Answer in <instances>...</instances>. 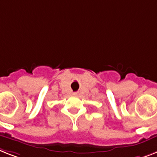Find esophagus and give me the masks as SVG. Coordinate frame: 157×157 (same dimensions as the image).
<instances>
[{
  "label": "esophagus",
  "instance_id": "esophagus-1",
  "mask_svg": "<svg viewBox=\"0 0 157 157\" xmlns=\"http://www.w3.org/2000/svg\"><path fill=\"white\" fill-rule=\"evenodd\" d=\"M74 95H76V94H74Z\"/></svg>",
  "mask_w": 157,
  "mask_h": 157
}]
</instances>
